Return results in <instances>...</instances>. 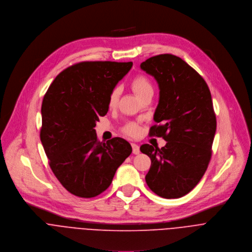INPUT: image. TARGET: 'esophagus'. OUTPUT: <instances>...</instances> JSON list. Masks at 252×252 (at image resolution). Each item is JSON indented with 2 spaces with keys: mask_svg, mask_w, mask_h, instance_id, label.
Segmentation results:
<instances>
[{
  "mask_svg": "<svg viewBox=\"0 0 252 252\" xmlns=\"http://www.w3.org/2000/svg\"><path fill=\"white\" fill-rule=\"evenodd\" d=\"M132 149H133V154L138 155L140 153V148H139V146L137 144L132 143Z\"/></svg>",
  "mask_w": 252,
  "mask_h": 252,
  "instance_id": "obj_1",
  "label": "esophagus"
}]
</instances>
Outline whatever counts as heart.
Returning a JSON list of instances; mask_svg holds the SVG:
<instances>
[{
  "instance_id": "obj_1",
  "label": "heart",
  "mask_w": 252,
  "mask_h": 252,
  "mask_svg": "<svg viewBox=\"0 0 252 252\" xmlns=\"http://www.w3.org/2000/svg\"><path fill=\"white\" fill-rule=\"evenodd\" d=\"M131 88L136 93V95L140 98L143 97L149 91L153 90V86H152V84H151L150 80L146 76H143V75H138L132 79ZM120 93H121V89L118 86L114 87L111 90L109 97H108V107L114 108L117 106ZM139 130H140L139 126L136 123H128L123 129V131L130 136H136L139 133Z\"/></svg>"
}]
</instances>
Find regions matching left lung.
<instances>
[{
  "instance_id": "obj_1",
  "label": "left lung",
  "mask_w": 252,
  "mask_h": 252,
  "mask_svg": "<svg viewBox=\"0 0 252 252\" xmlns=\"http://www.w3.org/2000/svg\"><path fill=\"white\" fill-rule=\"evenodd\" d=\"M140 67L154 76L160 89L154 114L159 125L149 134L167 141L161 149L140 147L151 159L146 183L162 197L178 198L198 184L211 161L217 130L211 91L205 79L176 56L152 57Z\"/></svg>"
}]
</instances>
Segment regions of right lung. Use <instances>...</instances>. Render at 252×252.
Instances as JSON below:
<instances>
[{
  "mask_svg": "<svg viewBox=\"0 0 252 252\" xmlns=\"http://www.w3.org/2000/svg\"><path fill=\"white\" fill-rule=\"evenodd\" d=\"M133 63L82 62L63 70L49 85L41 104L40 141L48 164L72 194L93 197L112 183L132 153L115 137L98 141L94 127L108 111V97Z\"/></svg>",
  "mask_w": 252,
  "mask_h": 252,
  "instance_id": "obj_1",
  "label": "right lung"
}]
</instances>
